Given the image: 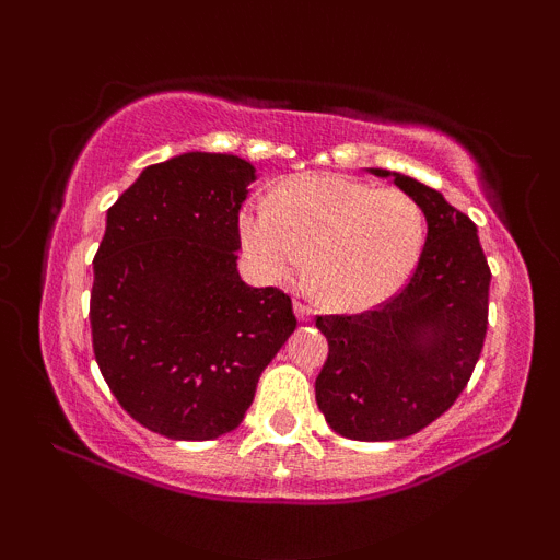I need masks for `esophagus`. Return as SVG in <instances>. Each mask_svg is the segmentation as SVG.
Masks as SVG:
<instances>
[{
  "mask_svg": "<svg viewBox=\"0 0 560 560\" xmlns=\"http://www.w3.org/2000/svg\"><path fill=\"white\" fill-rule=\"evenodd\" d=\"M294 316H298L300 320H311L313 318V307L307 305V302L294 300Z\"/></svg>",
  "mask_w": 560,
  "mask_h": 560,
  "instance_id": "esophagus-1",
  "label": "esophagus"
}]
</instances>
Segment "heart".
<instances>
[{
  "label": "heart",
  "instance_id": "1",
  "mask_svg": "<svg viewBox=\"0 0 560 560\" xmlns=\"http://www.w3.org/2000/svg\"><path fill=\"white\" fill-rule=\"evenodd\" d=\"M240 242L260 281L287 284L305 271L320 305L365 311L400 292L427 242L421 205L339 173L294 176L240 213Z\"/></svg>",
  "mask_w": 560,
  "mask_h": 560
}]
</instances>
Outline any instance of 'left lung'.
<instances>
[{
	"label": "left lung",
	"instance_id": "left-lung-1",
	"mask_svg": "<svg viewBox=\"0 0 560 560\" xmlns=\"http://www.w3.org/2000/svg\"><path fill=\"white\" fill-rule=\"evenodd\" d=\"M395 178L427 218V244L400 294L361 316H318L329 358L316 402L337 434L389 442L421 432L458 400L487 334L490 268L477 226L440 191L405 173Z\"/></svg>",
	"mask_w": 560,
	"mask_h": 560
}]
</instances>
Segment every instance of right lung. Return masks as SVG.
Listing matches in <instances>:
<instances>
[{
	"label": "right lung",
	"instance_id": "obj_1",
	"mask_svg": "<svg viewBox=\"0 0 560 560\" xmlns=\"http://www.w3.org/2000/svg\"><path fill=\"white\" fill-rule=\"evenodd\" d=\"M255 165L184 152L139 173L94 255L92 342L131 419L168 440L234 432L298 326L281 289L244 284L240 208Z\"/></svg>",
	"mask_w": 560,
	"mask_h": 560
}]
</instances>
